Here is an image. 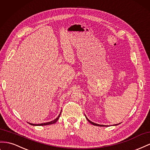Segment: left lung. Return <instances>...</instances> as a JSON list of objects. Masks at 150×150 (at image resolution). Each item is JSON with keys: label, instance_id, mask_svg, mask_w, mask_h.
<instances>
[{"label": "left lung", "instance_id": "obj_1", "mask_svg": "<svg viewBox=\"0 0 150 150\" xmlns=\"http://www.w3.org/2000/svg\"><path fill=\"white\" fill-rule=\"evenodd\" d=\"M86 116V115H85ZM86 119L88 120V121L90 123H91V124H93V125H97V126H101V127H106L107 125H100V124H95V123H94V122H91V121H90V120H89L87 117H86ZM118 124H115V125H118Z\"/></svg>", "mask_w": 150, "mask_h": 150}]
</instances>
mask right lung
Instances as JSON below:
<instances>
[{"mask_svg":"<svg viewBox=\"0 0 150 150\" xmlns=\"http://www.w3.org/2000/svg\"><path fill=\"white\" fill-rule=\"evenodd\" d=\"M60 114H61V112H60V114L59 115V116L57 117V118L55 119H54V120H52V121H50V122H45V123H42V124H31V123H29V122H28V123H29L30 124H31V125H50V124H54V123H55L58 120V119H59V117H60Z\"/></svg>","mask_w":150,"mask_h":150,"instance_id":"1","label":"right lung"}]
</instances>
